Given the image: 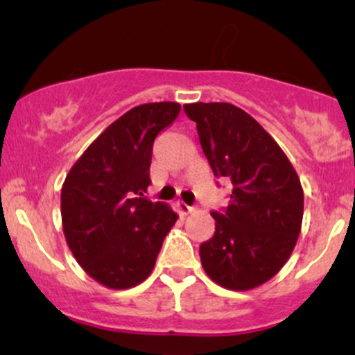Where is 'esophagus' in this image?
<instances>
[{
    "mask_svg": "<svg viewBox=\"0 0 355 355\" xmlns=\"http://www.w3.org/2000/svg\"><path fill=\"white\" fill-rule=\"evenodd\" d=\"M177 210H178V214H180V215H189V214H191V211H193L195 209H193V207L187 205L185 202H177Z\"/></svg>",
    "mask_w": 355,
    "mask_h": 355,
    "instance_id": "obj_1",
    "label": "esophagus"
}]
</instances>
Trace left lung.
Masks as SVG:
<instances>
[{"instance_id": "8db88e82", "label": "left lung", "mask_w": 355, "mask_h": 355, "mask_svg": "<svg viewBox=\"0 0 355 355\" xmlns=\"http://www.w3.org/2000/svg\"><path fill=\"white\" fill-rule=\"evenodd\" d=\"M197 123L215 177L232 182L223 214L211 211L215 234L200 245L203 270L229 291L270 280L294 250L304 217L300 178L279 144L232 103L183 105Z\"/></svg>"}]
</instances>
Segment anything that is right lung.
<instances>
[{"label":"right lung","instance_id":"1","mask_svg":"<svg viewBox=\"0 0 355 355\" xmlns=\"http://www.w3.org/2000/svg\"><path fill=\"white\" fill-rule=\"evenodd\" d=\"M175 101L128 110L75 162L61 187V223L73 257L113 291L152 274L178 215L144 197L150 185L153 140L180 113Z\"/></svg>","mask_w":355,"mask_h":355}]
</instances>
